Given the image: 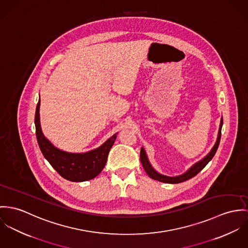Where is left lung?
<instances>
[{"mask_svg": "<svg viewBox=\"0 0 248 248\" xmlns=\"http://www.w3.org/2000/svg\"><path fill=\"white\" fill-rule=\"evenodd\" d=\"M221 126H222V117H221V120H220V128H219V133H218V138H217V141L215 143V145L212 147L211 151L203 158L202 159L201 161H199L198 163H196L195 165L191 166L186 173L180 175V176H176V177H168V176H165V175H162L160 173H158L153 167L152 165H150L148 159H147V156H146V153L143 149V147L140 148V163L143 166L146 174L151 178V179H154V180H157L159 182H162V183H167V184H179V183H183L185 181H187L189 179L193 178L194 176H196L205 165H207L211 160L212 158L214 157L218 147H219V144H220V134H221Z\"/></svg>", "mask_w": 248, "mask_h": 248, "instance_id": "left-lung-1", "label": "left lung"}]
</instances>
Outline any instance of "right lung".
<instances>
[{"mask_svg":"<svg viewBox=\"0 0 248 248\" xmlns=\"http://www.w3.org/2000/svg\"><path fill=\"white\" fill-rule=\"evenodd\" d=\"M40 100L35 113L36 137L44 157L56 171L71 182H84L98 176L104 169L108 156L117 138L114 134L100 147L86 153H69L58 149L44 136L40 124Z\"/></svg>","mask_w":248,"mask_h":248,"instance_id":"obj_1","label":"right lung"}]
</instances>
